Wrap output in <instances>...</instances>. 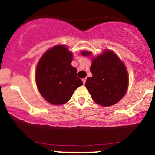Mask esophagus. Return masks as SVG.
Instances as JSON below:
<instances>
[{
	"mask_svg": "<svg viewBox=\"0 0 155 155\" xmlns=\"http://www.w3.org/2000/svg\"><path fill=\"white\" fill-rule=\"evenodd\" d=\"M86 81H87V78H84V79H82L83 84H85V83H86Z\"/></svg>",
	"mask_w": 155,
	"mask_h": 155,
	"instance_id": "esophagus-1",
	"label": "esophagus"
}]
</instances>
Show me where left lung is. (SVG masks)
Here are the masks:
<instances>
[{"mask_svg":"<svg viewBox=\"0 0 155 155\" xmlns=\"http://www.w3.org/2000/svg\"><path fill=\"white\" fill-rule=\"evenodd\" d=\"M83 56H90V52H82ZM93 74L85 86L95 102L102 106H111L120 100L128 87L127 68L120 59L111 50L93 59L90 66Z\"/></svg>","mask_w":155,"mask_h":155,"instance_id":"8db88e82","label":"left lung"}]
</instances>
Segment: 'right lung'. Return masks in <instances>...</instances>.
Listing matches in <instances>:
<instances>
[{"mask_svg":"<svg viewBox=\"0 0 155 155\" xmlns=\"http://www.w3.org/2000/svg\"><path fill=\"white\" fill-rule=\"evenodd\" d=\"M72 53L63 45L46 52L36 68V84L41 96L53 105H62L83 85L77 77V69L71 66Z\"/></svg>","mask_w":155,"mask_h":155,"instance_id":"1","label":"right lung"}]
</instances>
